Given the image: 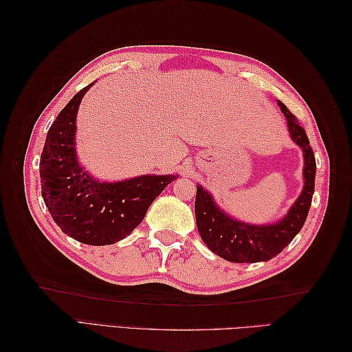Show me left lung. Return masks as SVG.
<instances>
[{
    "instance_id": "left-lung-1",
    "label": "left lung",
    "mask_w": 352,
    "mask_h": 352,
    "mask_svg": "<svg viewBox=\"0 0 352 352\" xmlns=\"http://www.w3.org/2000/svg\"><path fill=\"white\" fill-rule=\"evenodd\" d=\"M286 117L291 138L304 153V188L287 214L272 225H248L223 212L201 185L197 186V228L207 247L219 257L232 263L269 261L280 254L304 226L311 206L316 180V157L304 127L296 117L278 101Z\"/></svg>"
}]
</instances>
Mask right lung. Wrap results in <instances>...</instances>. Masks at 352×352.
<instances>
[{"label": "right lung", "mask_w": 352, "mask_h": 352, "mask_svg": "<svg viewBox=\"0 0 352 352\" xmlns=\"http://www.w3.org/2000/svg\"><path fill=\"white\" fill-rule=\"evenodd\" d=\"M80 89L60 111L41 154L42 198L57 226L82 243L110 245L131 235L163 189L177 177L138 176L122 182H100L79 166L74 150Z\"/></svg>", "instance_id": "1"}]
</instances>
